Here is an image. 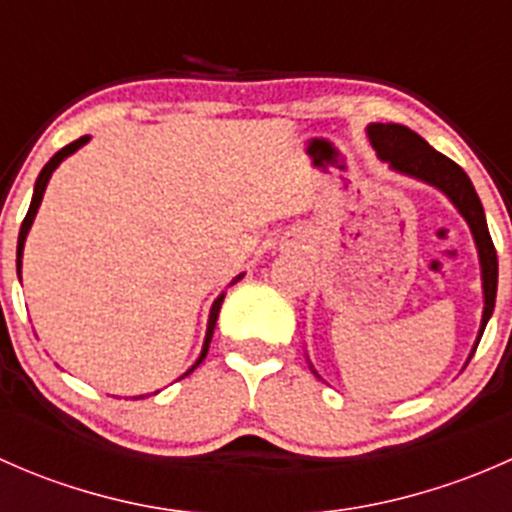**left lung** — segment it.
Instances as JSON below:
<instances>
[{
  "instance_id": "left-lung-1",
  "label": "left lung",
  "mask_w": 512,
  "mask_h": 512,
  "mask_svg": "<svg viewBox=\"0 0 512 512\" xmlns=\"http://www.w3.org/2000/svg\"><path fill=\"white\" fill-rule=\"evenodd\" d=\"M371 138V146L376 148L379 158L389 160L391 168L399 170V173L414 175L418 180H426V183L436 185L438 190L451 198V203L461 210V215L466 218V223L471 225L473 237H476L478 255H480V270H483V294H485V309H483V322H480V334L478 342L485 332V324H488L490 314L495 307V292H498V255H495V245L490 240L488 223H485L483 205L473 188L471 178L466 175V170L458 163H453L451 158H446L443 153H438L436 148L428 146L418 133L411 128L399 126V123H371L366 128ZM476 342V347H478ZM473 347V352H476Z\"/></svg>"
}]
</instances>
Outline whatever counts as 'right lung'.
<instances>
[{"label":"right lung","instance_id":"obj_1","mask_svg":"<svg viewBox=\"0 0 512 512\" xmlns=\"http://www.w3.org/2000/svg\"><path fill=\"white\" fill-rule=\"evenodd\" d=\"M86 141H89V136L79 138V141H74V143H69V146H64V148H61L59 153H54V158H51L49 163H46L44 168H41L39 178H36V185H34V198H32V205H29V210H27V218H24V223H22V230H19V242H17V270H22V252H24V240H27V232H29V227H32V223H34V215H36V210H39V205H41V198H44V190H46V183H49L51 173H54V168H56V165L61 163V160H64L66 156H71V153H74V151H79V148L84 146ZM237 280H242V275H237V277H235V282H237ZM223 299H225V294H220V297L215 299L213 309H210L208 334H205L203 352H200V359L195 361V366H198L200 361L205 359V354H208L210 339H213V329H215V322H218V312H220V304H223ZM195 366H193V369H195ZM193 369H190V371H193ZM190 371H188V374H190ZM188 374H185V376H188Z\"/></svg>","mask_w":512,"mask_h":512}]
</instances>
